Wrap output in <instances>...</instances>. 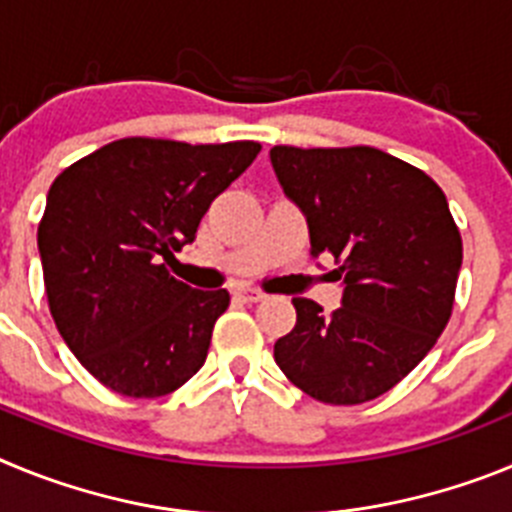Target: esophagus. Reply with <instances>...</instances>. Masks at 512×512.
<instances>
[{
	"label": "esophagus",
	"instance_id": "34e87169",
	"mask_svg": "<svg viewBox=\"0 0 512 512\" xmlns=\"http://www.w3.org/2000/svg\"><path fill=\"white\" fill-rule=\"evenodd\" d=\"M235 297L241 302H248V305H253V302H261L264 300V292H259V289H251V287H238L235 289Z\"/></svg>",
	"mask_w": 512,
	"mask_h": 512
}]
</instances>
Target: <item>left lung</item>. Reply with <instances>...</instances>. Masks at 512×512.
Returning <instances> with one entry per match:
<instances>
[{
  "label": "left lung",
  "instance_id": "1",
  "mask_svg": "<svg viewBox=\"0 0 512 512\" xmlns=\"http://www.w3.org/2000/svg\"><path fill=\"white\" fill-rule=\"evenodd\" d=\"M284 194L310 228V253L333 256L341 307L295 297V328L274 343L305 395L361 405L392 390L436 346L454 307L461 235L425 171L369 146L269 151Z\"/></svg>",
  "mask_w": 512,
  "mask_h": 512
}]
</instances>
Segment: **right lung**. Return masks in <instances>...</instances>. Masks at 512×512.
Masks as SVG:
<instances>
[{
  "label": "right lung",
  "instance_id": "add662e5",
  "mask_svg": "<svg viewBox=\"0 0 512 512\" xmlns=\"http://www.w3.org/2000/svg\"><path fill=\"white\" fill-rule=\"evenodd\" d=\"M259 151L253 140L122 138L56 176L38 225L45 295L66 346L104 387L164 397L200 372L228 289H192L161 261L194 241Z\"/></svg>",
  "mask_w": 512,
  "mask_h": 512
}]
</instances>
